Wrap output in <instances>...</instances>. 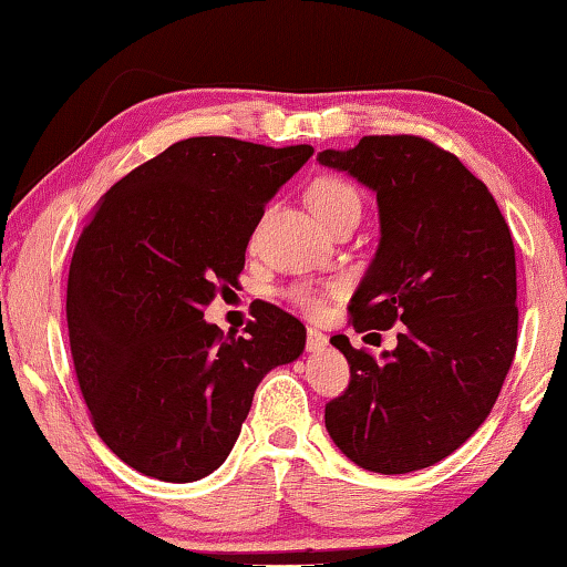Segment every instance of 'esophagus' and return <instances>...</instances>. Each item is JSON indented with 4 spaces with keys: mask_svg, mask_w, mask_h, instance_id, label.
<instances>
[{
    "mask_svg": "<svg viewBox=\"0 0 567 567\" xmlns=\"http://www.w3.org/2000/svg\"><path fill=\"white\" fill-rule=\"evenodd\" d=\"M327 334L324 332H319V330H315V327H309L307 330V350L309 352H322L324 348H327Z\"/></svg>",
    "mask_w": 567,
    "mask_h": 567,
    "instance_id": "34e87169",
    "label": "esophagus"
}]
</instances>
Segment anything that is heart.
I'll return each instance as SVG.
<instances>
[{
  "label": "heart",
  "mask_w": 567,
  "mask_h": 567,
  "mask_svg": "<svg viewBox=\"0 0 567 567\" xmlns=\"http://www.w3.org/2000/svg\"><path fill=\"white\" fill-rule=\"evenodd\" d=\"M309 204L311 209L317 212V217L322 219V225L332 223L334 217L340 215H348V212H358L360 215V194L358 188L352 186L350 182H344V178L338 176H322L317 178L315 184L309 188ZM293 299L297 303H301L303 309H319V293L311 291V289H299L293 293Z\"/></svg>",
  "instance_id": "1"
}]
</instances>
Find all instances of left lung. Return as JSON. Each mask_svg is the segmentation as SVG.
Here are the masks:
<instances>
[{
	"label": "left lung",
	"instance_id": "1",
	"mask_svg": "<svg viewBox=\"0 0 567 567\" xmlns=\"http://www.w3.org/2000/svg\"><path fill=\"white\" fill-rule=\"evenodd\" d=\"M317 161L348 171L379 202L381 243L350 299L352 327L404 324L379 360L344 334L330 340L350 383L324 406V426L365 471H422L486 422L512 368V233L486 184L424 137L368 135Z\"/></svg>",
	"mask_w": 567,
	"mask_h": 567
}]
</instances>
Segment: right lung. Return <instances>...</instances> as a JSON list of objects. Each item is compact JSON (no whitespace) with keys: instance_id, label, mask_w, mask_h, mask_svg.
I'll return each instance as SVG.
<instances>
[{"instance_id":"obj_1","label":"right lung","mask_w":567,"mask_h":567,"mask_svg":"<svg viewBox=\"0 0 567 567\" xmlns=\"http://www.w3.org/2000/svg\"><path fill=\"white\" fill-rule=\"evenodd\" d=\"M311 153L188 137L120 178L81 233L65 293L73 368L96 434L137 473L217 471L264 375L301 355L307 330L289 311L264 301L245 338H225L204 307L237 284L266 204Z\"/></svg>"}]
</instances>
